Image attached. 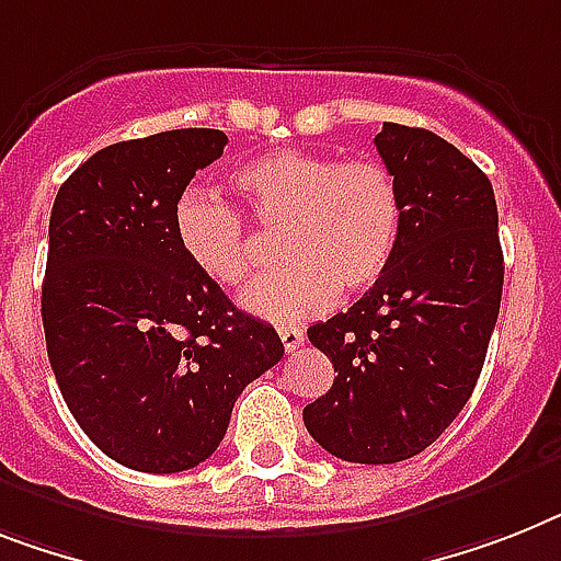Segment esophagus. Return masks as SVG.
Wrapping results in <instances>:
<instances>
[{
	"mask_svg": "<svg viewBox=\"0 0 561 561\" xmlns=\"http://www.w3.org/2000/svg\"><path fill=\"white\" fill-rule=\"evenodd\" d=\"M277 335H280V341H284L286 353H291V350H298V346L304 344V330H298V327H280Z\"/></svg>",
	"mask_w": 561,
	"mask_h": 561,
	"instance_id": "1",
	"label": "esophagus"
}]
</instances>
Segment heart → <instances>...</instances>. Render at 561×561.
I'll return each mask as SVG.
<instances>
[{
  "mask_svg": "<svg viewBox=\"0 0 561 561\" xmlns=\"http://www.w3.org/2000/svg\"><path fill=\"white\" fill-rule=\"evenodd\" d=\"M252 220L280 231L277 275L243 295V307L275 323L307 321L335 295L373 289L396 257L404 203L396 178L375 160L312 151H270L229 178ZM178 249L197 275L217 286H243L252 252L243 217L215 194L183 192L171 208Z\"/></svg>",
  "mask_w": 561,
  "mask_h": 561,
  "instance_id": "obj_1",
  "label": "heart"
}]
</instances>
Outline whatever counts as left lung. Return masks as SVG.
Here are the masks:
<instances>
[{"instance_id":"obj_1","label":"left lung","mask_w":561,"mask_h":561,"mask_svg":"<svg viewBox=\"0 0 561 561\" xmlns=\"http://www.w3.org/2000/svg\"><path fill=\"white\" fill-rule=\"evenodd\" d=\"M375 148L404 203L401 240L364 298L307 330L337 375L304 424L335 458L396 465L427 450L473 396L504 257L493 186L470 157L398 123H383Z\"/></svg>"}]
</instances>
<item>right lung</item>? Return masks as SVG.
<instances>
[{"mask_svg":"<svg viewBox=\"0 0 561 561\" xmlns=\"http://www.w3.org/2000/svg\"><path fill=\"white\" fill-rule=\"evenodd\" d=\"M217 128H178L88 157L50 208L42 327L59 392L117 465L180 473L217 450L247 383L284 358L178 249L171 208L224 154Z\"/></svg>","mask_w":561,"mask_h":561,"instance_id":"add662e5","label":"right lung"}]
</instances>
